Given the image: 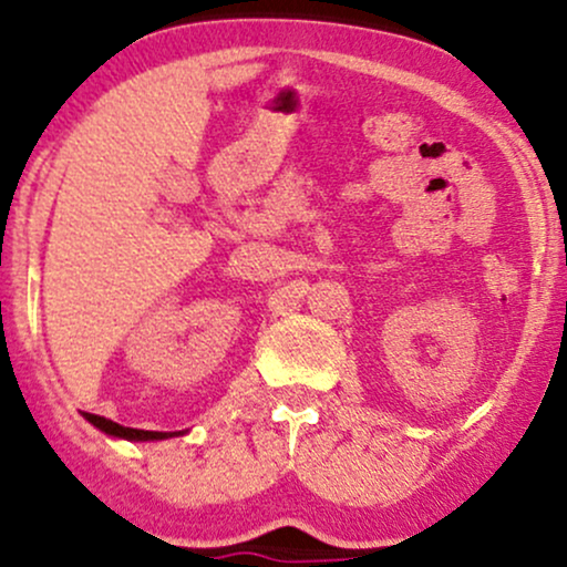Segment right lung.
Instances as JSON below:
<instances>
[{"mask_svg": "<svg viewBox=\"0 0 567 567\" xmlns=\"http://www.w3.org/2000/svg\"><path fill=\"white\" fill-rule=\"evenodd\" d=\"M84 420L92 422V425L105 435H113V439H124V441H166L176 435V433H158V431H136V427H124L118 425V422L105 420L100 417V414H89V412H84Z\"/></svg>", "mask_w": 567, "mask_h": 567, "instance_id": "1", "label": "right lung"}]
</instances>
